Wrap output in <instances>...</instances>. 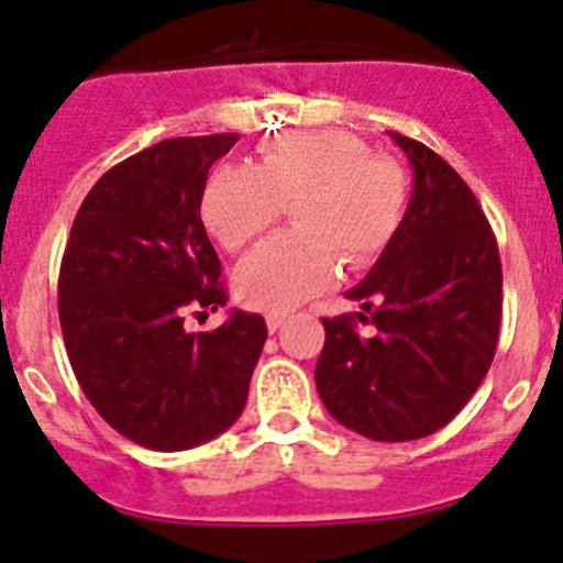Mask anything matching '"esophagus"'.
I'll return each instance as SVG.
<instances>
[{"label":"esophagus","instance_id":"1","mask_svg":"<svg viewBox=\"0 0 563 563\" xmlns=\"http://www.w3.org/2000/svg\"><path fill=\"white\" fill-rule=\"evenodd\" d=\"M283 323H286V316H283V312H269V316H266V329H269L272 334H275Z\"/></svg>","mask_w":563,"mask_h":563}]
</instances>
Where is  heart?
Masks as SVG:
<instances>
[{
  "instance_id": "b5f03b06",
  "label": "heart",
  "mask_w": 563,
  "mask_h": 563,
  "mask_svg": "<svg viewBox=\"0 0 563 563\" xmlns=\"http://www.w3.org/2000/svg\"><path fill=\"white\" fill-rule=\"evenodd\" d=\"M407 175L394 158L340 129H307L272 140L256 169L221 167L202 191V221L240 253L291 207L294 234L275 236L234 272V294L256 310H291L334 283L340 262L372 264L394 242L407 212Z\"/></svg>"
}]
</instances>
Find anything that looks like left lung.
<instances>
[{"label": "left lung", "instance_id": "8db88e82", "mask_svg": "<svg viewBox=\"0 0 563 563\" xmlns=\"http://www.w3.org/2000/svg\"><path fill=\"white\" fill-rule=\"evenodd\" d=\"M416 173L394 242L347 297L369 317L323 318L316 386L331 418L377 442L434 434L483 383L501 323L496 236L472 188L423 142L390 132ZM369 322L361 338L355 321Z\"/></svg>", "mask_w": 563, "mask_h": 563}]
</instances>
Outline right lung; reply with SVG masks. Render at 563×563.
<instances>
[{"label": "right lung", "mask_w": 563, "mask_h": 563, "mask_svg": "<svg viewBox=\"0 0 563 563\" xmlns=\"http://www.w3.org/2000/svg\"><path fill=\"white\" fill-rule=\"evenodd\" d=\"M240 134L156 142L82 199L58 272V321L82 394L118 434L188 451L240 418L266 342L262 316L186 331L229 301L199 205Z\"/></svg>", "instance_id": "1"}]
</instances>
